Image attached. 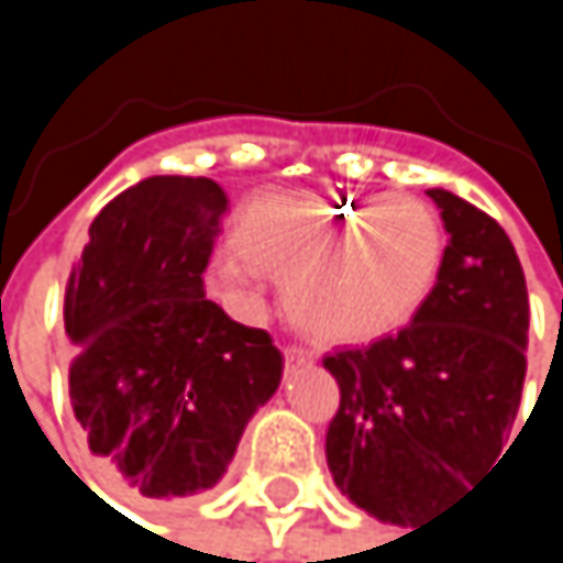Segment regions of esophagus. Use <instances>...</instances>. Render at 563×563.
I'll return each instance as SVG.
<instances>
[{"mask_svg": "<svg viewBox=\"0 0 563 563\" xmlns=\"http://www.w3.org/2000/svg\"><path fill=\"white\" fill-rule=\"evenodd\" d=\"M283 358H286V372H292V368L312 362V355H309L302 345H296V342H286V345H283Z\"/></svg>", "mask_w": 563, "mask_h": 563, "instance_id": "1", "label": "esophagus"}]
</instances>
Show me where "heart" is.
I'll return each mask as SVG.
<instances>
[{"mask_svg":"<svg viewBox=\"0 0 563 563\" xmlns=\"http://www.w3.org/2000/svg\"><path fill=\"white\" fill-rule=\"evenodd\" d=\"M214 267L221 296H254V271L289 280L286 309L312 339L375 342L433 296L446 234L437 211L404 195H261Z\"/></svg>","mask_w":563,"mask_h":563,"instance_id":"1","label":"heart"}]
</instances>
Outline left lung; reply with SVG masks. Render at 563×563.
Masks as SVG:
<instances>
[{
    "label": "left lung",
    "mask_w": 563,
    "mask_h": 563,
    "mask_svg": "<svg viewBox=\"0 0 563 563\" xmlns=\"http://www.w3.org/2000/svg\"><path fill=\"white\" fill-rule=\"evenodd\" d=\"M450 231L433 296L397 335L322 358L339 382L325 430L335 486L382 521L413 525L499 460L525 385L528 286L496 218L427 191Z\"/></svg>",
    "instance_id": "left-lung-1"
}]
</instances>
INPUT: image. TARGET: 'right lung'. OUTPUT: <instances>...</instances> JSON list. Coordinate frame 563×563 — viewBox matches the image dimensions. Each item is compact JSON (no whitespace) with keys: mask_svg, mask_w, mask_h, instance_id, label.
<instances>
[{"mask_svg":"<svg viewBox=\"0 0 563 563\" xmlns=\"http://www.w3.org/2000/svg\"><path fill=\"white\" fill-rule=\"evenodd\" d=\"M224 211L211 178H143L93 218L64 289L74 417L107 476L146 499L211 489L283 378L271 332L205 299Z\"/></svg>","mask_w":563,"mask_h":563,"instance_id":"add662e5","label":"right lung"}]
</instances>
